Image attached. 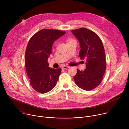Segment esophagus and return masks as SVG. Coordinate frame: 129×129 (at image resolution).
<instances>
[{"label": "esophagus", "instance_id": "34e87169", "mask_svg": "<svg viewBox=\"0 0 129 129\" xmlns=\"http://www.w3.org/2000/svg\"><path fill=\"white\" fill-rule=\"evenodd\" d=\"M69 68V66H66V65H63L62 67V69H67Z\"/></svg>", "mask_w": 129, "mask_h": 129}]
</instances>
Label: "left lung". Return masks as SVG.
Returning <instances> with one entry per match:
<instances>
[{
    "label": "left lung",
    "instance_id": "1",
    "mask_svg": "<svg viewBox=\"0 0 129 129\" xmlns=\"http://www.w3.org/2000/svg\"><path fill=\"white\" fill-rule=\"evenodd\" d=\"M71 32L80 43L79 56L86 61V65L83 71L77 69L74 77L75 83L84 90L94 89L101 83L106 70L105 52L102 41L96 34L86 28Z\"/></svg>",
    "mask_w": 129,
    "mask_h": 129
}]
</instances>
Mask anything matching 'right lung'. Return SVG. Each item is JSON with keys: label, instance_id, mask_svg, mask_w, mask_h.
Returning <instances> with one entry per match:
<instances>
[{"label": "right lung", "instance_id": "1", "mask_svg": "<svg viewBox=\"0 0 129 129\" xmlns=\"http://www.w3.org/2000/svg\"><path fill=\"white\" fill-rule=\"evenodd\" d=\"M66 34L56 29H43L30 39L25 54V69L31 87L45 93L56 86L61 68H51L47 62L53 42Z\"/></svg>", "mask_w": 129, "mask_h": 129}]
</instances>
